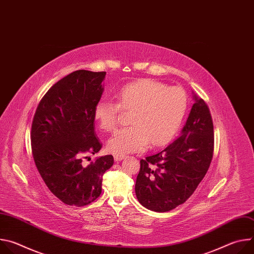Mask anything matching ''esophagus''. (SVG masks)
I'll use <instances>...</instances> for the list:
<instances>
[{"instance_id":"1","label":"esophagus","mask_w":254,"mask_h":254,"mask_svg":"<svg viewBox=\"0 0 254 254\" xmlns=\"http://www.w3.org/2000/svg\"><path fill=\"white\" fill-rule=\"evenodd\" d=\"M124 159H125V156H120V155H116L115 156V161L116 162H120V161H122Z\"/></svg>"}]
</instances>
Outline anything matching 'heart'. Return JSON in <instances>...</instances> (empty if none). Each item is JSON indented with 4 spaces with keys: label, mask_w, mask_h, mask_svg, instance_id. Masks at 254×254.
I'll use <instances>...</instances> for the list:
<instances>
[{
    "label": "heart",
    "mask_w": 254,
    "mask_h": 254,
    "mask_svg": "<svg viewBox=\"0 0 254 254\" xmlns=\"http://www.w3.org/2000/svg\"><path fill=\"white\" fill-rule=\"evenodd\" d=\"M118 103L101 100L93 111L98 127L112 131L118 125L120 110L131 111V127L120 129L107 141V150L125 156L146 150L150 142L155 147L168 143L178 131L187 110V95L180 87L140 79L123 86Z\"/></svg>",
    "instance_id": "heart-1"
}]
</instances>
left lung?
<instances>
[{
	"label": "left lung",
	"instance_id": "1",
	"mask_svg": "<svg viewBox=\"0 0 254 254\" xmlns=\"http://www.w3.org/2000/svg\"><path fill=\"white\" fill-rule=\"evenodd\" d=\"M194 103L177 139L140 160L135 195L149 210L168 212L183 204L205 177L213 157V123L205 101L194 91Z\"/></svg>",
	"mask_w": 254,
	"mask_h": 254
}]
</instances>
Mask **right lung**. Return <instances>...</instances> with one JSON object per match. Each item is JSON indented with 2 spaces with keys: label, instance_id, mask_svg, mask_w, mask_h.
<instances>
[{
  "label": "right lung",
  "instance_id": "obj_1",
  "mask_svg": "<svg viewBox=\"0 0 254 254\" xmlns=\"http://www.w3.org/2000/svg\"><path fill=\"white\" fill-rule=\"evenodd\" d=\"M105 74L77 70L60 79L41 99L32 123L36 167L48 189L70 206H85L98 198L102 176L114 165L112 155L82 164L84 155H94L102 147L93 111L104 90Z\"/></svg>",
  "mask_w": 254,
  "mask_h": 254
}]
</instances>
